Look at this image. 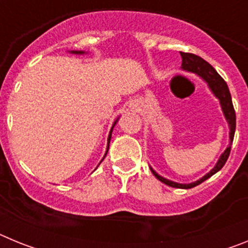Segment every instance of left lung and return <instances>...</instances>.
Here are the masks:
<instances>
[{"instance_id":"left-lung-1","label":"left lung","mask_w":248,"mask_h":248,"mask_svg":"<svg viewBox=\"0 0 248 248\" xmlns=\"http://www.w3.org/2000/svg\"><path fill=\"white\" fill-rule=\"evenodd\" d=\"M181 58H183V68L189 72H194V73L199 74L201 78L207 82V84L210 85L211 91L214 92V94L216 97L220 99L221 107H222L223 114L226 117V120L229 122L230 125V145L227 146V149L223 151V154L221 155L220 160L217 161L216 166L212 169L209 174H206L202 179L200 180L195 181L192 184H177L174 183V181L166 180L164 177H161L160 175H157L156 172L151 169V172L155 175L157 180H160L161 183L166 184V185L171 186V187H179V189H191V187H195L199 184L203 183L205 180H207L209 177H211L212 175L216 174L218 170L222 169V166L226 164L227 159L230 156V151H231V145L232 141H233V137H235V129H236V113L235 109H233V104H232L231 99V94H230L229 87H227L226 82L223 80L222 77L215 71V68L212 67L210 63H207L205 59H202L201 57L196 56L194 53H186V52H180Z\"/></svg>"}]
</instances>
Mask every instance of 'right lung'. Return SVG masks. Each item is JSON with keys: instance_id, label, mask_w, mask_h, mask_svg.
Returning a JSON list of instances; mask_svg holds the SVG:
<instances>
[{"instance_id": "1", "label": "right lung", "mask_w": 248, "mask_h": 248, "mask_svg": "<svg viewBox=\"0 0 248 248\" xmlns=\"http://www.w3.org/2000/svg\"><path fill=\"white\" fill-rule=\"evenodd\" d=\"M74 53H83V52H74ZM111 131H113V129L110 130V133H109V137H108V149H109V143H110V138H111ZM107 153H108V150H107ZM107 155V154H105ZM104 159V157H103Z\"/></svg>"}]
</instances>
